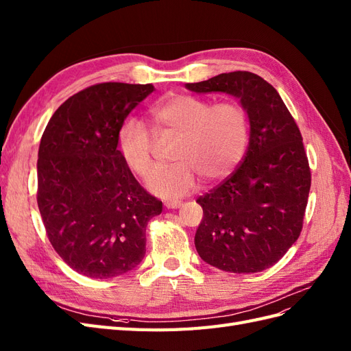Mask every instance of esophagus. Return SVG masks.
Masks as SVG:
<instances>
[{
    "label": "esophagus",
    "mask_w": 351,
    "mask_h": 351,
    "mask_svg": "<svg viewBox=\"0 0 351 351\" xmlns=\"http://www.w3.org/2000/svg\"><path fill=\"white\" fill-rule=\"evenodd\" d=\"M182 205H183L182 200H167L165 204H164V206L167 209H177V208H180Z\"/></svg>",
    "instance_id": "34e87169"
}]
</instances>
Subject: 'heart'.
I'll return each instance as SVG.
<instances>
[{
    "label": "heart",
    "instance_id": "obj_1",
    "mask_svg": "<svg viewBox=\"0 0 351 351\" xmlns=\"http://www.w3.org/2000/svg\"><path fill=\"white\" fill-rule=\"evenodd\" d=\"M149 121L159 134H177L174 165L155 168L154 137L134 119L123 123L119 151L133 171L147 180L158 196L180 197L199 186V177L215 182L230 174L244 155L249 141L247 117L236 102L210 105L193 95H168L149 108Z\"/></svg>",
    "mask_w": 351,
    "mask_h": 351
}]
</instances>
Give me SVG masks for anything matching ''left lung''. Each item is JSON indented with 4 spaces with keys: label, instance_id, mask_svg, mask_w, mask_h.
<instances>
[{
    "label": "left lung",
    "instance_id": "left-lung-1",
    "mask_svg": "<svg viewBox=\"0 0 351 351\" xmlns=\"http://www.w3.org/2000/svg\"><path fill=\"white\" fill-rule=\"evenodd\" d=\"M184 86L237 98L250 125L241 165L196 200L204 209L195 236L199 256L226 272L268 269L299 239L309 197L311 169L299 127L280 93L258 74L222 73Z\"/></svg>",
    "mask_w": 351,
    "mask_h": 351
}]
</instances>
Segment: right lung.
Segmentation results:
<instances>
[{
    "mask_svg": "<svg viewBox=\"0 0 351 351\" xmlns=\"http://www.w3.org/2000/svg\"><path fill=\"white\" fill-rule=\"evenodd\" d=\"M152 84L101 83L70 97L51 117L38 152V206L52 247L89 278L139 265L146 226L162 202L137 183L117 149L120 127Z\"/></svg>",
    "mask_w": 351,
    "mask_h": 351,
    "instance_id": "1",
    "label": "right lung"
}]
</instances>
